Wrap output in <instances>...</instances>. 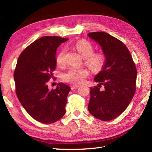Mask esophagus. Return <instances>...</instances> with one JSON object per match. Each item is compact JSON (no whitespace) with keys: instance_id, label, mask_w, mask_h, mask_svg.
Listing matches in <instances>:
<instances>
[{"instance_id":"1","label":"esophagus","mask_w":152,"mask_h":152,"mask_svg":"<svg viewBox=\"0 0 152 152\" xmlns=\"http://www.w3.org/2000/svg\"><path fill=\"white\" fill-rule=\"evenodd\" d=\"M80 87L79 85H73L71 86V89H76L77 88H78Z\"/></svg>"}]
</instances>
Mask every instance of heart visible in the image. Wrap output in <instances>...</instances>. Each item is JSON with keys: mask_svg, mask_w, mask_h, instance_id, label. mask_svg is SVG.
<instances>
[{"mask_svg": "<svg viewBox=\"0 0 152 152\" xmlns=\"http://www.w3.org/2000/svg\"><path fill=\"white\" fill-rule=\"evenodd\" d=\"M76 50L80 55L84 57L85 63L93 72H98L104 67L106 63L105 56L102 53H93L94 48L89 42L81 40L75 45ZM56 63L59 66H63L66 63V50H61L56 57ZM89 72L84 68L77 69L70 68L63 74L64 81L73 84L82 83L88 76Z\"/></svg>", "mask_w": 152, "mask_h": 152, "instance_id": "1", "label": "heart"}]
</instances>
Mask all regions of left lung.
I'll use <instances>...</instances> for the list:
<instances>
[{
    "label": "left lung",
    "instance_id": "1",
    "mask_svg": "<svg viewBox=\"0 0 152 152\" xmlns=\"http://www.w3.org/2000/svg\"><path fill=\"white\" fill-rule=\"evenodd\" d=\"M88 36L101 47L106 58L104 67L94 78L99 83L90 90L88 110L100 120L110 121L124 112L133 99L137 69L121 41L104 32L90 33Z\"/></svg>",
    "mask_w": 152,
    "mask_h": 152
}]
</instances>
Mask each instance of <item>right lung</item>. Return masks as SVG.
Wrapping results in <instances>:
<instances>
[{
    "label": "right lung",
    "mask_w": 152,
    "mask_h": 152,
    "mask_svg": "<svg viewBox=\"0 0 152 152\" xmlns=\"http://www.w3.org/2000/svg\"><path fill=\"white\" fill-rule=\"evenodd\" d=\"M68 38L42 37L22 51L14 71L15 92L23 107L32 118L42 124L59 120L66 112L69 86L58 83L50 90L47 82L56 67V51Z\"/></svg>",
    "instance_id": "1"
}]
</instances>
